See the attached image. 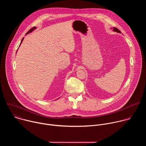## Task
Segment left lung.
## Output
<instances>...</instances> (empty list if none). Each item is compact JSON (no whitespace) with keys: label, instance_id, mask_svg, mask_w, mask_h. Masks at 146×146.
<instances>
[{"label":"left lung","instance_id":"8db88e82","mask_svg":"<svg viewBox=\"0 0 146 146\" xmlns=\"http://www.w3.org/2000/svg\"><path fill=\"white\" fill-rule=\"evenodd\" d=\"M113 31H114V32H118V33H121V32H120V31L119 30H118L117 28H113Z\"/></svg>","mask_w":146,"mask_h":146}]
</instances>
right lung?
<instances>
[{
  "label": "right lung",
  "mask_w": 146,
  "mask_h": 146,
  "mask_svg": "<svg viewBox=\"0 0 146 146\" xmlns=\"http://www.w3.org/2000/svg\"><path fill=\"white\" fill-rule=\"evenodd\" d=\"M36 29V28L35 27H33V28H32L31 29H30V30H29V31H28V32L27 33V34H26V35H27V34L29 33L30 32H32L33 31H34V30H35V29ZM23 40H24V37L23 38V39H22L21 41V43H20V45H21V43H22V42H23ZM20 45H19V46H20Z\"/></svg>",
  "instance_id": "add662e5"
}]
</instances>
